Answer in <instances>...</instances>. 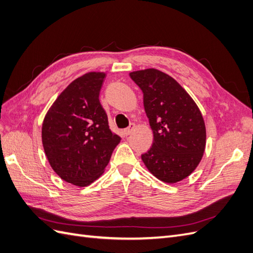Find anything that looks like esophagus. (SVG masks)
I'll use <instances>...</instances> for the list:
<instances>
[{"label":"esophagus","instance_id":"obj_1","mask_svg":"<svg viewBox=\"0 0 253 253\" xmlns=\"http://www.w3.org/2000/svg\"><path fill=\"white\" fill-rule=\"evenodd\" d=\"M134 129H135V125H134V124H131L126 128L124 129V134H125L126 136H128L129 134H131V133L134 131Z\"/></svg>","mask_w":253,"mask_h":253}]
</instances>
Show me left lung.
I'll return each mask as SVG.
<instances>
[{
    "label": "left lung",
    "instance_id": "8db88e82",
    "mask_svg": "<svg viewBox=\"0 0 253 253\" xmlns=\"http://www.w3.org/2000/svg\"><path fill=\"white\" fill-rule=\"evenodd\" d=\"M129 77L142 90L154 136L151 149L141 155L143 164L164 182L187 178L206 148V126L197 104L177 81L156 68L132 72Z\"/></svg>",
    "mask_w": 253,
    "mask_h": 253
}]
</instances>
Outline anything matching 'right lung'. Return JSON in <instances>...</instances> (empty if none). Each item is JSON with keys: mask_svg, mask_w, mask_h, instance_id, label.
Here are the masks:
<instances>
[{"mask_svg": "<svg viewBox=\"0 0 253 253\" xmlns=\"http://www.w3.org/2000/svg\"><path fill=\"white\" fill-rule=\"evenodd\" d=\"M105 76L89 72L75 79L43 120L42 143L50 167L60 178L77 187L100 177L120 142L99 101Z\"/></svg>", "mask_w": 253, "mask_h": 253, "instance_id": "1", "label": "right lung"}]
</instances>
